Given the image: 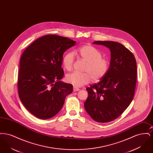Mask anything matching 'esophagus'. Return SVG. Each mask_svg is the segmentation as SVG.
<instances>
[{
    "mask_svg": "<svg viewBox=\"0 0 153 153\" xmlns=\"http://www.w3.org/2000/svg\"><path fill=\"white\" fill-rule=\"evenodd\" d=\"M80 89L76 87H73V92H76V91H79Z\"/></svg>",
    "mask_w": 153,
    "mask_h": 153,
    "instance_id": "34e87169",
    "label": "esophagus"
}]
</instances>
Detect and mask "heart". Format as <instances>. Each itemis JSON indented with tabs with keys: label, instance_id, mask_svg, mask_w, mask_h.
I'll return each instance as SVG.
<instances>
[{
	"label": "heart",
	"instance_id": "obj_1",
	"mask_svg": "<svg viewBox=\"0 0 153 153\" xmlns=\"http://www.w3.org/2000/svg\"><path fill=\"white\" fill-rule=\"evenodd\" d=\"M77 54L87 64L84 69L85 73L73 72L66 76V81L74 87H81L87 84L92 79L94 81H99L107 73L109 63L107 59L102 58L101 52L95 47L90 45L82 46L77 51ZM73 61V53L69 52L65 54L62 58V65L66 71H71Z\"/></svg>",
	"mask_w": 153,
	"mask_h": 153
}]
</instances>
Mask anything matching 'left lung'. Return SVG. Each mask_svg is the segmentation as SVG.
I'll list each match as a JSON object with an SVG mask.
<instances>
[{"instance_id": "8db88e82", "label": "left lung", "mask_w": 153, "mask_h": 153, "mask_svg": "<svg viewBox=\"0 0 153 153\" xmlns=\"http://www.w3.org/2000/svg\"><path fill=\"white\" fill-rule=\"evenodd\" d=\"M111 52L108 71L101 80L87 88L88 96L84 108L99 123L119 117L130 104L137 82V66L133 54L123 45L109 41H96Z\"/></svg>"}]
</instances>
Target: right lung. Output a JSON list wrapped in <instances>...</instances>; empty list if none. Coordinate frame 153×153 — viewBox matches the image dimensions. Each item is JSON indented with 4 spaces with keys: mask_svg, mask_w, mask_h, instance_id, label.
Returning a JSON list of instances; mask_svg holds the SVG:
<instances>
[{
    "mask_svg": "<svg viewBox=\"0 0 153 153\" xmlns=\"http://www.w3.org/2000/svg\"><path fill=\"white\" fill-rule=\"evenodd\" d=\"M76 41L57 35L38 38L22 54L18 79V95L25 108L41 119L61 109L73 85L63 82V54Z\"/></svg>",
    "mask_w": 153,
    "mask_h": 153,
    "instance_id": "obj_1",
    "label": "right lung"
}]
</instances>
